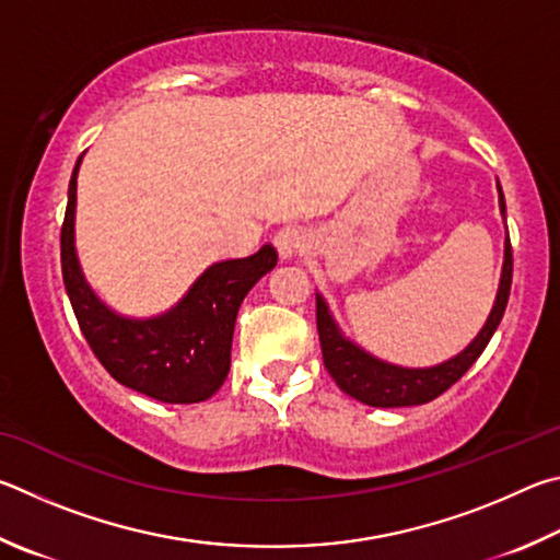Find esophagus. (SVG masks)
<instances>
[{"label":"esophagus","mask_w":560,"mask_h":560,"mask_svg":"<svg viewBox=\"0 0 560 560\" xmlns=\"http://www.w3.org/2000/svg\"><path fill=\"white\" fill-rule=\"evenodd\" d=\"M275 248H278L282 260L295 258V255L307 248V233L295 229V225H288V229L275 233Z\"/></svg>","instance_id":"esophagus-1"}]
</instances>
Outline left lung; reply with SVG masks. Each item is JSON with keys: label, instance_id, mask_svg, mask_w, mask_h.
Wrapping results in <instances>:
<instances>
[{"label": "left lung", "instance_id": "obj_1", "mask_svg": "<svg viewBox=\"0 0 560 560\" xmlns=\"http://www.w3.org/2000/svg\"><path fill=\"white\" fill-rule=\"evenodd\" d=\"M499 186V184H497ZM499 209L506 219V203L502 186H499ZM512 243H504V265H502V280H499L494 307L489 312L487 325L475 337L472 345L465 351H459L445 364L430 366V369H404L386 364L376 357L366 354L364 349L357 347L354 341H349L341 335L335 317L327 307V302L317 295V331H319V345H322V359H325V369L329 376L335 378V384L345 390L347 396L361 400V404L374 406V408H404V406H423L428 400L438 398L440 394L465 376V371L475 364L482 354L489 339L499 327V322L504 317L509 290H512Z\"/></svg>", "mask_w": 560, "mask_h": 560}]
</instances>
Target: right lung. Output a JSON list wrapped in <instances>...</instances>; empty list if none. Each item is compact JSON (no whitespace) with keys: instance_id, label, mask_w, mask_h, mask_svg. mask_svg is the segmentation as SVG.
Wrapping results in <instances>:
<instances>
[{"instance_id":"obj_1","label":"right lung","mask_w":560,"mask_h":560,"mask_svg":"<svg viewBox=\"0 0 560 560\" xmlns=\"http://www.w3.org/2000/svg\"><path fill=\"white\" fill-rule=\"evenodd\" d=\"M68 184L61 225L63 285L88 347L117 384L162 404H201L229 376L231 341L238 307L248 290L278 262L272 245L250 258L211 265L179 305L152 319L115 315L88 285L75 255V179Z\"/></svg>"}]
</instances>
